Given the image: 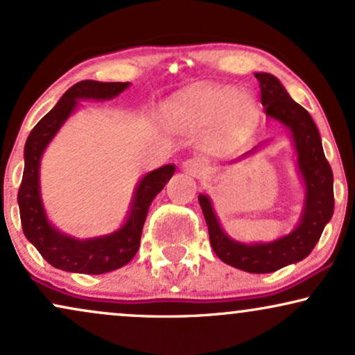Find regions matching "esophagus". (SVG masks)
Returning a JSON list of instances; mask_svg holds the SVG:
<instances>
[{"instance_id": "1", "label": "esophagus", "mask_w": 355, "mask_h": 355, "mask_svg": "<svg viewBox=\"0 0 355 355\" xmlns=\"http://www.w3.org/2000/svg\"><path fill=\"white\" fill-rule=\"evenodd\" d=\"M182 169L186 171V173H189L191 176H196V178H200L204 176L205 173H207V166L202 159H199V157H191V159H186L184 163H182Z\"/></svg>"}]
</instances>
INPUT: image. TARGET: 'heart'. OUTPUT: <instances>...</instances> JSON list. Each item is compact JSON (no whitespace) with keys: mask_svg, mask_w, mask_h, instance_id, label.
I'll return each mask as SVG.
<instances>
[{"mask_svg":"<svg viewBox=\"0 0 355 355\" xmlns=\"http://www.w3.org/2000/svg\"><path fill=\"white\" fill-rule=\"evenodd\" d=\"M169 115L182 126L217 125L225 137L240 138L255 123L257 102L250 92L232 85H199L174 98Z\"/></svg>","mask_w":355,"mask_h":355,"instance_id":"obj_1","label":"heart"}]
</instances>
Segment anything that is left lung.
<instances>
[{"label":"left lung","mask_w":355,"mask_h":355,"mask_svg":"<svg viewBox=\"0 0 355 355\" xmlns=\"http://www.w3.org/2000/svg\"><path fill=\"white\" fill-rule=\"evenodd\" d=\"M260 82L261 105L270 118L288 126L291 131L298 171L306 189L303 216L300 224L288 235L270 243H242L230 239L218 224L211 199L199 194V204L207 222L212 250L227 265L248 273H271L283 266L301 261L316 247L319 237L334 212L332 169L322 151L321 137L311 115L296 103L282 82L266 72L255 73ZM258 146L242 157L252 155Z\"/></svg>","instance_id":"left-lung-1"}]
</instances>
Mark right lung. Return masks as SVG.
<instances>
[{
  "mask_svg": "<svg viewBox=\"0 0 355 355\" xmlns=\"http://www.w3.org/2000/svg\"><path fill=\"white\" fill-rule=\"evenodd\" d=\"M130 82L82 80L72 85L59 102L29 133L24 146V173L17 191L21 225L44 260L72 273L102 275L118 270L137 255L148 209L176 171L174 164L161 166L144 174L135 191L128 218L116 232L103 237L78 240L59 232L47 220L39 189V166L47 144L76 110L77 100H110L128 89Z\"/></svg>",
  "mask_w": 355,
  "mask_h": 355,
  "instance_id": "right-lung-1",
  "label": "right lung"
}]
</instances>
